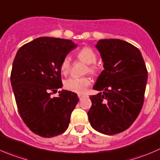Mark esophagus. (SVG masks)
I'll use <instances>...</instances> for the list:
<instances>
[{
    "label": "esophagus",
    "mask_w": 160,
    "mask_h": 160,
    "mask_svg": "<svg viewBox=\"0 0 160 160\" xmlns=\"http://www.w3.org/2000/svg\"><path fill=\"white\" fill-rule=\"evenodd\" d=\"M78 98H79L80 100H82V99H83V98L85 97V96H84V95H82V94H78Z\"/></svg>",
    "instance_id": "esophagus-1"
}]
</instances>
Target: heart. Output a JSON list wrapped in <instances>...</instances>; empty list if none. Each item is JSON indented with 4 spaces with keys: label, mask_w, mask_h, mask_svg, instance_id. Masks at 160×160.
Segmentation results:
<instances>
[{
    "label": "heart",
    "mask_w": 160,
    "mask_h": 160,
    "mask_svg": "<svg viewBox=\"0 0 160 160\" xmlns=\"http://www.w3.org/2000/svg\"><path fill=\"white\" fill-rule=\"evenodd\" d=\"M78 60L87 64L85 69V73H89L92 75H97L99 72V68L96 64L97 60V55L96 52L88 47H85L78 50L76 53ZM71 69L70 58L66 57L63 59L61 64V72L63 75H68ZM91 85V80L88 77L82 78H69L64 82V87L66 89L73 92L82 94L85 92L88 87Z\"/></svg>",
    "instance_id": "heart-1"
}]
</instances>
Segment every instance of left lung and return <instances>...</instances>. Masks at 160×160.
<instances>
[{"label": "left lung", "mask_w": 160, "mask_h": 160, "mask_svg": "<svg viewBox=\"0 0 160 160\" xmlns=\"http://www.w3.org/2000/svg\"><path fill=\"white\" fill-rule=\"evenodd\" d=\"M104 70L90 96L88 112L92 127L113 135L127 130L138 116L144 102L148 72L140 50L121 39H100L96 46Z\"/></svg>", "instance_id": "obj_1"}]
</instances>
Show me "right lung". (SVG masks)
<instances>
[{
  "label": "right lung",
  "mask_w": 160,
  "mask_h": 160,
  "mask_svg": "<svg viewBox=\"0 0 160 160\" xmlns=\"http://www.w3.org/2000/svg\"><path fill=\"white\" fill-rule=\"evenodd\" d=\"M75 47L69 39L37 38L20 47L13 61L11 83L18 112L27 127L41 137L64 133L79 100L67 90L51 97V92L62 87L61 62Z\"/></svg>",
  "instance_id": "add662e5"
}]
</instances>
